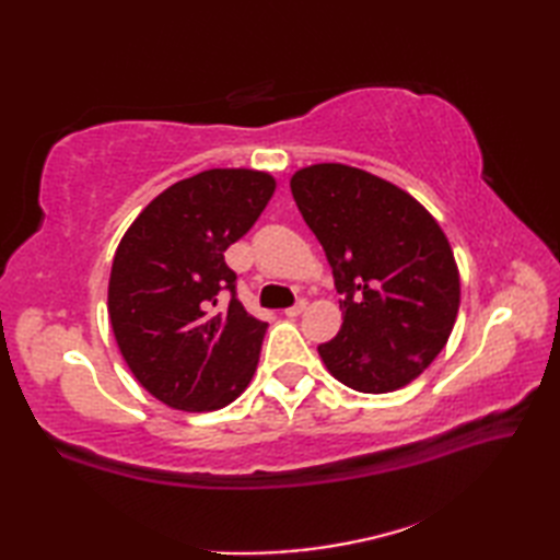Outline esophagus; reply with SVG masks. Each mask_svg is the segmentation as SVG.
I'll use <instances>...</instances> for the list:
<instances>
[{
    "label": "esophagus",
    "instance_id": "1",
    "mask_svg": "<svg viewBox=\"0 0 560 560\" xmlns=\"http://www.w3.org/2000/svg\"><path fill=\"white\" fill-rule=\"evenodd\" d=\"M305 307H307V301H299L295 305L287 307V311H283V315H287V317H299L301 313H305Z\"/></svg>",
    "mask_w": 560,
    "mask_h": 560
}]
</instances>
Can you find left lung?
<instances>
[{"label":"left lung","mask_w":560,"mask_h":560,"mask_svg":"<svg viewBox=\"0 0 560 560\" xmlns=\"http://www.w3.org/2000/svg\"><path fill=\"white\" fill-rule=\"evenodd\" d=\"M291 192L335 273L343 323L319 343L339 383L385 395L445 349L459 311L447 235L401 187L343 163L295 171Z\"/></svg>","instance_id":"left-lung-1"}]
</instances>
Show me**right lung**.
Wrapping results in <instances>:
<instances>
[{
	"label": "right lung",
	"mask_w": 560,
	"mask_h": 560,
	"mask_svg": "<svg viewBox=\"0 0 560 560\" xmlns=\"http://www.w3.org/2000/svg\"><path fill=\"white\" fill-rule=\"evenodd\" d=\"M273 189L265 171H201L151 199L115 249L113 335L137 383L165 407L223 409L257 371L267 323L237 301L223 253L253 229ZM223 290L232 301L213 312Z\"/></svg>",
	"instance_id": "obj_1"
}]
</instances>
